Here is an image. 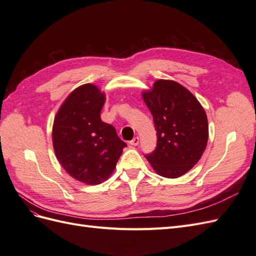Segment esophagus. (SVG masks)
I'll return each instance as SVG.
<instances>
[{"instance_id":"34e87169","label":"esophagus","mask_w":256,"mask_h":256,"mask_svg":"<svg viewBox=\"0 0 256 256\" xmlns=\"http://www.w3.org/2000/svg\"><path fill=\"white\" fill-rule=\"evenodd\" d=\"M129 144L132 145V146H136L138 144V136H134L132 140L129 142Z\"/></svg>"}]
</instances>
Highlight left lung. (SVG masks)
Listing matches in <instances>:
<instances>
[{"label":"left lung","instance_id":"left-lung-1","mask_svg":"<svg viewBox=\"0 0 256 256\" xmlns=\"http://www.w3.org/2000/svg\"><path fill=\"white\" fill-rule=\"evenodd\" d=\"M157 130V148L147 161L158 175L177 178L194 166L207 146L208 120L202 104L182 84L154 81L142 92Z\"/></svg>","mask_w":256,"mask_h":256}]
</instances>
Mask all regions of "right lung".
Returning <instances> with one entry per match:
<instances>
[{
	"mask_svg": "<svg viewBox=\"0 0 256 256\" xmlns=\"http://www.w3.org/2000/svg\"><path fill=\"white\" fill-rule=\"evenodd\" d=\"M104 92L86 83L60 104L52 127L53 150L60 164L76 180L95 186L109 178L126 147L115 128L100 118Z\"/></svg>",
	"mask_w": 256,
	"mask_h": 256,
	"instance_id": "add662e5",
	"label": "right lung"
}]
</instances>
